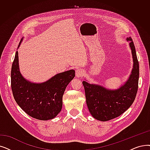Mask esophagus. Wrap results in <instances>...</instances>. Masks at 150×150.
<instances>
[{
    "instance_id": "esophagus-1",
    "label": "esophagus",
    "mask_w": 150,
    "mask_h": 150,
    "mask_svg": "<svg viewBox=\"0 0 150 150\" xmlns=\"http://www.w3.org/2000/svg\"><path fill=\"white\" fill-rule=\"evenodd\" d=\"M84 74V71L83 69H79L76 70L75 71V75H76V77H81L82 76H83Z\"/></svg>"
}]
</instances>
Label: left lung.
Segmentation results:
<instances>
[{
	"label": "left lung",
	"instance_id": "obj_1",
	"mask_svg": "<svg viewBox=\"0 0 150 150\" xmlns=\"http://www.w3.org/2000/svg\"><path fill=\"white\" fill-rule=\"evenodd\" d=\"M130 41L133 68L128 80L118 89H108L99 84H89L83 81L86 101L89 111L94 118L101 121H107L118 117L132 105L137 93L139 79V64L134 42Z\"/></svg>",
	"mask_w": 150,
	"mask_h": 150
}]
</instances>
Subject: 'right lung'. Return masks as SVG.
<instances>
[{
    "instance_id": "right-lung-1",
    "label": "right lung",
    "mask_w": 150,
    "mask_h": 150,
    "mask_svg": "<svg viewBox=\"0 0 150 150\" xmlns=\"http://www.w3.org/2000/svg\"><path fill=\"white\" fill-rule=\"evenodd\" d=\"M18 62L16 51L11 70V86L15 101L32 118L45 121L53 119L62 109V96L68 84L75 77V70L64 71L47 81L35 83L22 76Z\"/></svg>"
}]
</instances>
